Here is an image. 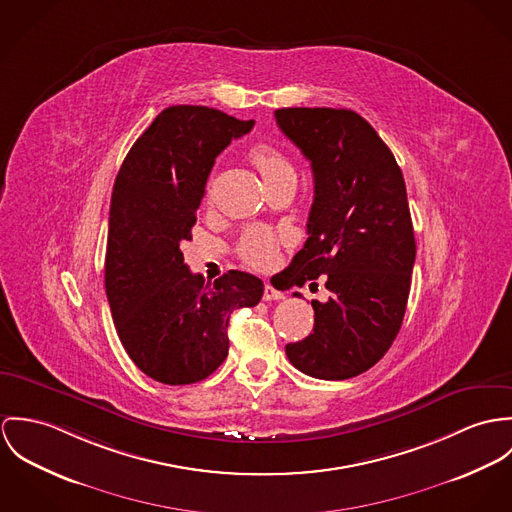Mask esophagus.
<instances>
[{
    "mask_svg": "<svg viewBox=\"0 0 512 512\" xmlns=\"http://www.w3.org/2000/svg\"><path fill=\"white\" fill-rule=\"evenodd\" d=\"M263 298H265V300H281V298H284V294L281 292V290L273 288L271 284H265V290H263Z\"/></svg>",
    "mask_w": 512,
    "mask_h": 512,
    "instance_id": "esophagus-1",
    "label": "esophagus"
}]
</instances>
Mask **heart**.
I'll return each mask as SVG.
<instances>
[{
  "instance_id": "heart-1",
  "label": "heart",
  "mask_w": 512,
  "mask_h": 512,
  "mask_svg": "<svg viewBox=\"0 0 512 512\" xmlns=\"http://www.w3.org/2000/svg\"><path fill=\"white\" fill-rule=\"evenodd\" d=\"M249 157L267 184H273L284 176L294 174L292 165L284 157L283 151H279L275 145L259 143L251 149ZM277 249H279L277 237L265 228L249 229L239 243V253L243 261L255 269L271 267L277 261Z\"/></svg>"
}]
</instances>
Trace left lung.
<instances>
[{
	"mask_svg": "<svg viewBox=\"0 0 512 512\" xmlns=\"http://www.w3.org/2000/svg\"><path fill=\"white\" fill-rule=\"evenodd\" d=\"M275 117L314 172L308 239L283 273L288 288L324 277L332 292L312 300L314 330L286 355L310 377L351 379L389 351L404 318L416 259L404 178L351 110L283 108Z\"/></svg>",
	"mask_w": 512,
	"mask_h": 512,
	"instance_id": "left-lung-1",
	"label": "left lung"
}]
</instances>
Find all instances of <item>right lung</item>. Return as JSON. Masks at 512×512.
<instances>
[{
  "label": "right lung",
  "instance_id": "obj_1",
  "mask_svg": "<svg viewBox=\"0 0 512 512\" xmlns=\"http://www.w3.org/2000/svg\"><path fill=\"white\" fill-rule=\"evenodd\" d=\"M253 123L206 106H171L117 172L106 294L127 355L159 383L210 377L228 357L231 312L257 306L263 296V281L243 271L206 283L180 251L192 237L216 157Z\"/></svg>",
  "mask_w": 512,
  "mask_h": 512
}]
</instances>
